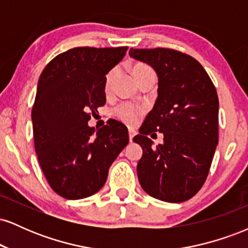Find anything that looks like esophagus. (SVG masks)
<instances>
[{
    "instance_id": "34e87169",
    "label": "esophagus",
    "mask_w": 248,
    "mask_h": 248,
    "mask_svg": "<svg viewBox=\"0 0 248 248\" xmlns=\"http://www.w3.org/2000/svg\"><path fill=\"white\" fill-rule=\"evenodd\" d=\"M128 134H129V141L133 142V139H134V136L136 135V132H135V130H133V129H129Z\"/></svg>"
}]
</instances>
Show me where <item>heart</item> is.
<instances>
[{
	"instance_id": "heart-1",
	"label": "heart",
	"mask_w": 248,
	"mask_h": 248,
	"mask_svg": "<svg viewBox=\"0 0 248 248\" xmlns=\"http://www.w3.org/2000/svg\"><path fill=\"white\" fill-rule=\"evenodd\" d=\"M133 76L136 81L140 80L144 76H156L155 71L153 70L152 66L146 64V62H136L133 66ZM116 72V69L109 70L107 72L106 77H105L104 88L105 92L108 93L110 90V85H112L113 78H114ZM146 113L143 106H139V105L132 104V102H121V104L116 105V106L112 109V114L115 116L116 119L124 122V124H128V126H135L140 122L141 118Z\"/></svg>"
}]
</instances>
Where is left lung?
<instances>
[{
    "label": "left lung",
    "instance_id": "left-lung-1",
    "mask_svg": "<svg viewBox=\"0 0 248 248\" xmlns=\"http://www.w3.org/2000/svg\"><path fill=\"white\" fill-rule=\"evenodd\" d=\"M129 56L158 77L157 100L134 138L143 149L139 182L154 198L186 202L205 183L218 144L217 91L199 62L181 51L130 49ZM154 131L165 135L156 148L147 138Z\"/></svg>",
    "mask_w": 248,
    "mask_h": 248
}]
</instances>
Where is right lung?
I'll return each instance as SVG.
<instances>
[{
  "label": "right lung",
  "mask_w": 248,
  "mask_h": 248,
  "mask_svg": "<svg viewBox=\"0 0 248 248\" xmlns=\"http://www.w3.org/2000/svg\"><path fill=\"white\" fill-rule=\"evenodd\" d=\"M127 49L73 47L56 56L39 77L31 112L35 150L47 183L62 197L98 192L129 142L121 122L110 119L96 130L87 124L106 102L105 77Z\"/></svg>",
  "instance_id": "1"
}]
</instances>
